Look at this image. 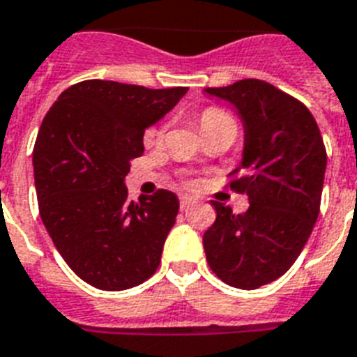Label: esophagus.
<instances>
[{"label":"esophagus","instance_id":"esophagus-1","mask_svg":"<svg viewBox=\"0 0 357 357\" xmlns=\"http://www.w3.org/2000/svg\"><path fill=\"white\" fill-rule=\"evenodd\" d=\"M196 199L192 198V196H187V194H183V196H179V207L181 208H187L188 205H192Z\"/></svg>","mask_w":357,"mask_h":357}]
</instances>
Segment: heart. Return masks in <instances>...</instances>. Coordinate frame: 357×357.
<instances>
[{"mask_svg": "<svg viewBox=\"0 0 357 357\" xmlns=\"http://www.w3.org/2000/svg\"><path fill=\"white\" fill-rule=\"evenodd\" d=\"M216 126H234L236 128V121L233 119V115H229L225 109L222 108H207L202 115H199V128L202 132L208 128H216ZM165 128L163 126H158V128H152L146 133V143L155 144L163 139Z\"/></svg>", "mask_w": 357, "mask_h": 357, "instance_id": "heart-1", "label": "heart"}]
</instances>
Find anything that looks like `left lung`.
Segmentation results:
<instances>
[{"instance_id": "1", "label": "left lung", "mask_w": 357, "mask_h": 357, "mask_svg": "<svg viewBox=\"0 0 357 357\" xmlns=\"http://www.w3.org/2000/svg\"><path fill=\"white\" fill-rule=\"evenodd\" d=\"M205 93L233 104L244 123L242 163L229 187L249 198L242 214L213 202L216 220L204 234L205 255L225 284L257 289L282 277L308 242L326 150L310 109L271 84L245 78Z\"/></svg>"}]
</instances>
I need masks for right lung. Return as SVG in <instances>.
I'll return each mask as SVG.
<instances>
[{
  "instance_id": "add662e5",
  "label": "right lung",
  "mask_w": 357,
  "mask_h": 357,
  "mask_svg": "<svg viewBox=\"0 0 357 357\" xmlns=\"http://www.w3.org/2000/svg\"><path fill=\"white\" fill-rule=\"evenodd\" d=\"M187 89L84 80L43 117L33 152L40 216L62 259L95 288L139 286L161 262L178 196L159 188L135 204L124 178L130 161L143 155L144 130Z\"/></svg>"
}]
</instances>
